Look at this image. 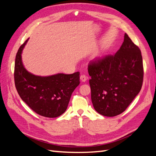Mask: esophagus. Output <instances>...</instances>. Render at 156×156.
Listing matches in <instances>:
<instances>
[{
	"mask_svg": "<svg viewBox=\"0 0 156 156\" xmlns=\"http://www.w3.org/2000/svg\"><path fill=\"white\" fill-rule=\"evenodd\" d=\"M80 79H81V81L82 82H85L88 79V77L86 76L85 75H81V77H80Z\"/></svg>",
	"mask_w": 156,
	"mask_h": 156,
	"instance_id": "obj_1",
	"label": "esophagus"
}]
</instances>
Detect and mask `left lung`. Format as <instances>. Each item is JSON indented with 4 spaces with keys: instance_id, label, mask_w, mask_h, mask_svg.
Listing matches in <instances>:
<instances>
[{
    "instance_id": "1",
    "label": "left lung",
    "mask_w": 156,
    "mask_h": 156,
    "mask_svg": "<svg viewBox=\"0 0 156 156\" xmlns=\"http://www.w3.org/2000/svg\"><path fill=\"white\" fill-rule=\"evenodd\" d=\"M94 109L105 116L123 112L139 93L143 81L141 52L126 33L120 49L88 65Z\"/></svg>"
}]
</instances>
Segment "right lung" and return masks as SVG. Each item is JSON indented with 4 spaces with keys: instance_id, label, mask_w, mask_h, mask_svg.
Returning <instances> with one entry per match:
<instances>
[{
    "instance_id": "1",
    "label": "right lung",
    "mask_w": 156,
    "mask_h": 156,
    "mask_svg": "<svg viewBox=\"0 0 156 156\" xmlns=\"http://www.w3.org/2000/svg\"><path fill=\"white\" fill-rule=\"evenodd\" d=\"M29 39L20 47L16 56L14 80L17 91L37 114L58 117L66 110L72 94L80 83L79 72L39 76L28 72L23 64L21 54Z\"/></svg>"
}]
</instances>
